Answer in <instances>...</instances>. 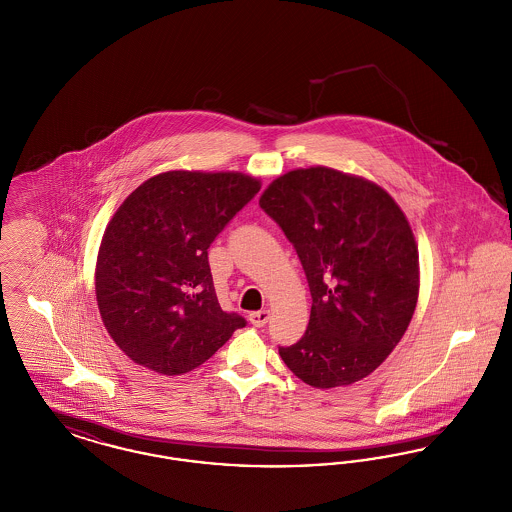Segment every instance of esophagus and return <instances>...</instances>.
Listing matches in <instances>:
<instances>
[{"label": "esophagus", "mask_w": 512, "mask_h": 512, "mask_svg": "<svg viewBox=\"0 0 512 512\" xmlns=\"http://www.w3.org/2000/svg\"><path fill=\"white\" fill-rule=\"evenodd\" d=\"M268 317H270V313H268L267 309H263V311H255V313H251V315H249V322H251L255 328H261V326H265V324H267Z\"/></svg>", "instance_id": "34e87169"}]
</instances>
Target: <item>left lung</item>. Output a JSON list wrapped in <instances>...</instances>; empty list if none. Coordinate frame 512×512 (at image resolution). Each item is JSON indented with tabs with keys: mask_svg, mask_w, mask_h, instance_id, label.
Listing matches in <instances>:
<instances>
[{
	"mask_svg": "<svg viewBox=\"0 0 512 512\" xmlns=\"http://www.w3.org/2000/svg\"><path fill=\"white\" fill-rule=\"evenodd\" d=\"M259 205L295 247L313 297L305 336L278 349L282 361L318 390L363 380L416 309L418 247L405 213L378 184L328 167L278 176Z\"/></svg>",
	"mask_w": 512,
	"mask_h": 512,
	"instance_id": "obj_1",
	"label": "left lung"
}]
</instances>
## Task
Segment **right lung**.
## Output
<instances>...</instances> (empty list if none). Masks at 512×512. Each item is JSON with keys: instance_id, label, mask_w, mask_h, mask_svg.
<instances>
[{"instance_id": "obj_1", "label": "right lung", "mask_w": 512, "mask_h": 512, "mask_svg": "<svg viewBox=\"0 0 512 512\" xmlns=\"http://www.w3.org/2000/svg\"><path fill=\"white\" fill-rule=\"evenodd\" d=\"M259 190L244 172L169 171L122 201L99 245L96 299L130 361L178 376L244 328L220 309L207 249Z\"/></svg>"}]
</instances>
